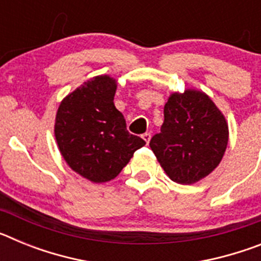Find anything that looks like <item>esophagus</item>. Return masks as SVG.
<instances>
[{"mask_svg":"<svg viewBox=\"0 0 261 261\" xmlns=\"http://www.w3.org/2000/svg\"><path fill=\"white\" fill-rule=\"evenodd\" d=\"M142 138H144L146 144H149V141H150V138H151V133L150 132L144 133V135H142Z\"/></svg>","mask_w":261,"mask_h":261,"instance_id":"obj_1","label":"esophagus"}]
</instances>
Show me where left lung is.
Masks as SVG:
<instances>
[{"label":"left lung","instance_id":"obj_1","mask_svg":"<svg viewBox=\"0 0 261 261\" xmlns=\"http://www.w3.org/2000/svg\"><path fill=\"white\" fill-rule=\"evenodd\" d=\"M165 121L150 147L167 176L193 184L208 176L226 151L229 125L211 98L199 90L174 93L165 105Z\"/></svg>","mask_w":261,"mask_h":261}]
</instances>
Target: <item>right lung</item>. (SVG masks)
I'll list each match as a JSON object with an SVG mask.
<instances>
[{"label": "right lung", "instance_id": "right-lung-1", "mask_svg": "<svg viewBox=\"0 0 261 261\" xmlns=\"http://www.w3.org/2000/svg\"><path fill=\"white\" fill-rule=\"evenodd\" d=\"M116 80L96 75L62 99L55 121V137L69 167L93 183L117 176L135 151L146 142L126 130L115 107Z\"/></svg>", "mask_w": 261, "mask_h": 261}]
</instances>
